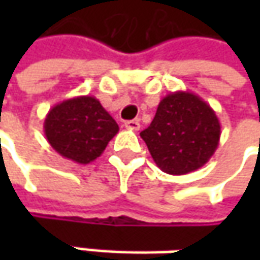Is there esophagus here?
<instances>
[{"label":"esophagus","mask_w":260,"mask_h":260,"mask_svg":"<svg viewBox=\"0 0 260 260\" xmlns=\"http://www.w3.org/2000/svg\"><path fill=\"white\" fill-rule=\"evenodd\" d=\"M124 125H125V128L133 130V132H137V130L140 128V123H139L137 120H128V121H125Z\"/></svg>","instance_id":"34e87169"}]
</instances>
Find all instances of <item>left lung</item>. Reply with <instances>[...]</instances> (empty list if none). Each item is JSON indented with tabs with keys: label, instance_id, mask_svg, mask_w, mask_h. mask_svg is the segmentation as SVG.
I'll use <instances>...</instances> for the list:
<instances>
[{
	"label": "left lung",
	"instance_id": "left-lung-1",
	"mask_svg": "<svg viewBox=\"0 0 260 260\" xmlns=\"http://www.w3.org/2000/svg\"><path fill=\"white\" fill-rule=\"evenodd\" d=\"M220 135L214 110L189 91L162 98L153 121L140 133L156 165L169 175L203 168L214 155Z\"/></svg>",
	"mask_w": 260,
	"mask_h": 260
}]
</instances>
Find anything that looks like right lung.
Listing matches in <instances>:
<instances>
[{"instance_id":"1","label":"right lung","mask_w":260,"mask_h":260,"mask_svg":"<svg viewBox=\"0 0 260 260\" xmlns=\"http://www.w3.org/2000/svg\"><path fill=\"white\" fill-rule=\"evenodd\" d=\"M43 127L49 145L60 156L81 165L100 157L118 133L114 118L89 95L69 98L52 107Z\"/></svg>"}]
</instances>
